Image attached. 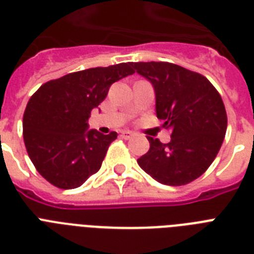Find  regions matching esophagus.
Instances as JSON below:
<instances>
[{"instance_id":"esophagus-1","label":"esophagus","mask_w":254,"mask_h":254,"mask_svg":"<svg viewBox=\"0 0 254 254\" xmlns=\"http://www.w3.org/2000/svg\"><path fill=\"white\" fill-rule=\"evenodd\" d=\"M133 135H134V133H133V131H130V130H123V131H121V137H123V138H125V139L131 138Z\"/></svg>"}]
</instances>
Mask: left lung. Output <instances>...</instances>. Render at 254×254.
Wrapping results in <instances>:
<instances>
[{
  "label": "left lung",
  "instance_id": "1",
  "mask_svg": "<svg viewBox=\"0 0 254 254\" xmlns=\"http://www.w3.org/2000/svg\"><path fill=\"white\" fill-rule=\"evenodd\" d=\"M155 92V112L171 141L147 137L150 149L137 159L139 167L166 186H183L211 166L227 131L221 96L207 77L167 62L131 63Z\"/></svg>",
  "mask_w": 254,
  "mask_h": 254
}]
</instances>
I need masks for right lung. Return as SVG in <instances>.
Segmentation results:
<instances>
[{
	"instance_id": "right-lung-1",
	"label": "right lung",
	"mask_w": 254,
	"mask_h": 254,
	"mask_svg": "<svg viewBox=\"0 0 254 254\" xmlns=\"http://www.w3.org/2000/svg\"><path fill=\"white\" fill-rule=\"evenodd\" d=\"M130 63L72 72L42 85L26 105L23 139L38 173L59 189L80 187L97 173L117 133L89 129L92 109L115 81L134 73Z\"/></svg>"
}]
</instances>
